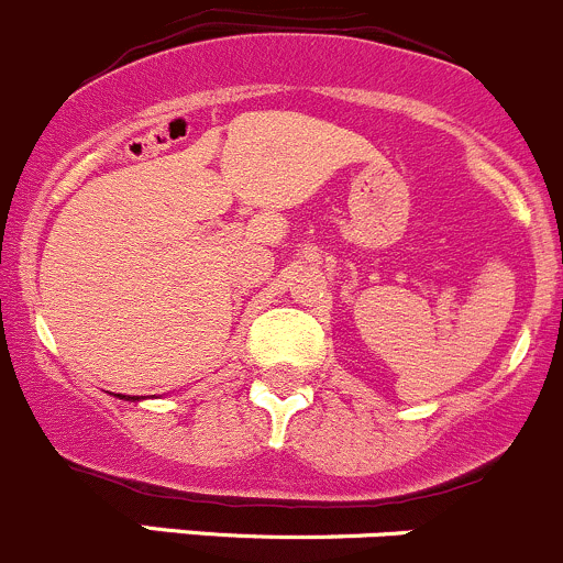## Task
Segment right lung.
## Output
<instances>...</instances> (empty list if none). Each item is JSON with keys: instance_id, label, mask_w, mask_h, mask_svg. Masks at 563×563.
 Masks as SVG:
<instances>
[{"instance_id": "right-lung-1", "label": "right lung", "mask_w": 563, "mask_h": 563, "mask_svg": "<svg viewBox=\"0 0 563 563\" xmlns=\"http://www.w3.org/2000/svg\"><path fill=\"white\" fill-rule=\"evenodd\" d=\"M117 397H122V400H141V397H135V395L133 397H130V395H117Z\"/></svg>"}]
</instances>
